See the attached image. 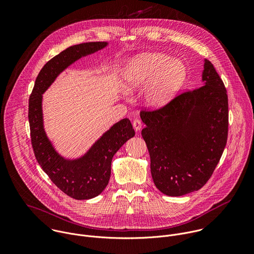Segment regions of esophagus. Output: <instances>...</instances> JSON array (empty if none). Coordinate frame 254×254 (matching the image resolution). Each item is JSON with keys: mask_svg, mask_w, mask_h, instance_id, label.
<instances>
[{"mask_svg": "<svg viewBox=\"0 0 254 254\" xmlns=\"http://www.w3.org/2000/svg\"><path fill=\"white\" fill-rule=\"evenodd\" d=\"M132 127H133V128H134V130H139L140 128H141V127H142V124H141V122L138 120V119H135V120H133V122H132Z\"/></svg>", "mask_w": 254, "mask_h": 254, "instance_id": "obj_1", "label": "esophagus"}]
</instances>
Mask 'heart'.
I'll list each match as a JSON object with an SVG mask.
<instances>
[{
    "mask_svg": "<svg viewBox=\"0 0 254 254\" xmlns=\"http://www.w3.org/2000/svg\"><path fill=\"white\" fill-rule=\"evenodd\" d=\"M186 76L184 65L165 54H144L133 59L126 68L124 78L128 89L149 85L146 100L150 106L168 103L182 86Z\"/></svg>",
    "mask_w": 254,
    "mask_h": 254,
    "instance_id": "1",
    "label": "heart"
}]
</instances>
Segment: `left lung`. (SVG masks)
<instances>
[{
    "label": "left lung",
    "mask_w": 254,
    "mask_h": 254,
    "mask_svg": "<svg viewBox=\"0 0 254 254\" xmlns=\"http://www.w3.org/2000/svg\"><path fill=\"white\" fill-rule=\"evenodd\" d=\"M202 86L182 92L155 111H141V135L156 187L168 196L201 189L212 176L228 136L225 85L205 60Z\"/></svg>",
    "instance_id": "1"
}]
</instances>
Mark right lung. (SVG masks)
I'll return each mask as SVG.
<instances>
[{
    "mask_svg": "<svg viewBox=\"0 0 254 254\" xmlns=\"http://www.w3.org/2000/svg\"><path fill=\"white\" fill-rule=\"evenodd\" d=\"M106 45V42H88L60 52L40 70L29 98L28 118L36 160L63 193L76 200L94 198L105 189L111 178L113 157L134 135V130L129 120L124 119L104 132L83 157L66 160L54 150L44 131L42 94L70 64Z\"/></svg>",
    "mask_w": 254,
    "mask_h": 254,
    "instance_id": "1",
    "label": "right lung"
}]
</instances>
